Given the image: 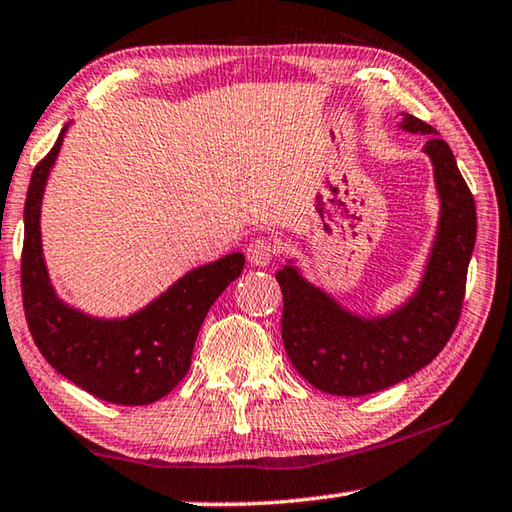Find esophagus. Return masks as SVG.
Listing matches in <instances>:
<instances>
[{"instance_id":"esophagus-1","label":"esophagus","mask_w":512,"mask_h":512,"mask_svg":"<svg viewBox=\"0 0 512 512\" xmlns=\"http://www.w3.org/2000/svg\"><path fill=\"white\" fill-rule=\"evenodd\" d=\"M275 257V246L271 239L266 237H257L250 241L248 246V262L253 266H269L271 259Z\"/></svg>"}]
</instances>
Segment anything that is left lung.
<instances>
[{
  "label": "left lung",
  "mask_w": 512,
  "mask_h": 512,
  "mask_svg": "<svg viewBox=\"0 0 512 512\" xmlns=\"http://www.w3.org/2000/svg\"><path fill=\"white\" fill-rule=\"evenodd\" d=\"M401 127L426 134L440 223L417 294L387 316H358L307 282L287 262L275 273L282 289V342L307 383L335 396L387 389L437 358L458 326L467 266L476 243V205L456 157L431 125L403 113Z\"/></svg>",
  "instance_id": "left-lung-1"
}]
</instances>
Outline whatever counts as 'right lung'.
Segmentation results:
<instances>
[{
	"label": "right lung",
	"instance_id": "add662e5",
	"mask_svg": "<svg viewBox=\"0 0 512 512\" xmlns=\"http://www.w3.org/2000/svg\"><path fill=\"white\" fill-rule=\"evenodd\" d=\"M66 129L31 173L24 202V316L38 351L61 376L102 401L148 405L164 399L186 376L209 307L239 278L246 257L232 253L198 266L125 319H97L63 303L43 259L40 205Z\"/></svg>",
	"mask_w": 512,
	"mask_h": 512
}]
</instances>
